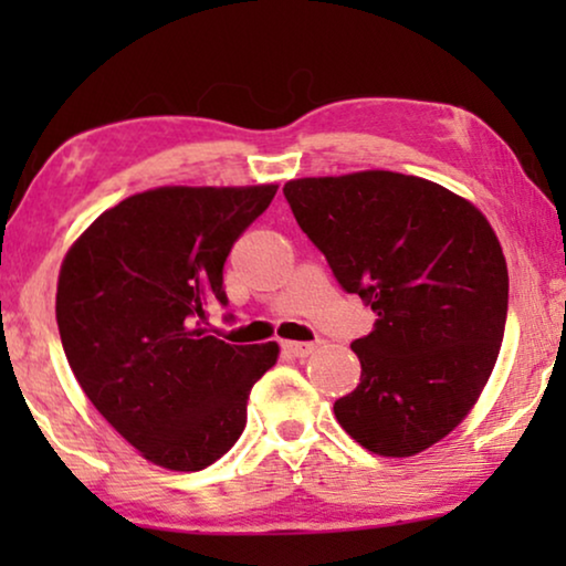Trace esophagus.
<instances>
[{
  "mask_svg": "<svg viewBox=\"0 0 566 566\" xmlns=\"http://www.w3.org/2000/svg\"><path fill=\"white\" fill-rule=\"evenodd\" d=\"M314 343H283V350L293 358H306V355L314 353Z\"/></svg>",
  "mask_w": 566,
  "mask_h": 566,
  "instance_id": "1",
  "label": "esophagus"
}]
</instances>
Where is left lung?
<instances>
[{
    "mask_svg": "<svg viewBox=\"0 0 566 566\" xmlns=\"http://www.w3.org/2000/svg\"><path fill=\"white\" fill-rule=\"evenodd\" d=\"M283 196L343 291L376 314L350 345L360 384L335 401L337 422L394 459L438 443L474 407L505 335L507 265L490 221L384 169L291 180Z\"/></svg>",
    "mask_w": 566,
    "mask_h": 566,
    "instance_id": "8db88e82",
    "label": "left lung"
}]
</instances>
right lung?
Here are the masks:
<instances>
[{
  "mask_svg": "<svg viewBox=\"0 0 566 566\" xmlns=\"http://www.w3.org/2000/svg\"><path fill=\"white\" fill-rule=\"evenodd\" d=\"M277 185L157 188L120 200L69 250L56 322L97 412L175 471H200L237 443L252 386L277 345L208 335L206 304H229L223 262Z\"/></svg>",
  "mask_w": 566,
  "mask_h": 566,
  "instance_id": "obj_1",
  "label": "right lung"
}]
</instances>
